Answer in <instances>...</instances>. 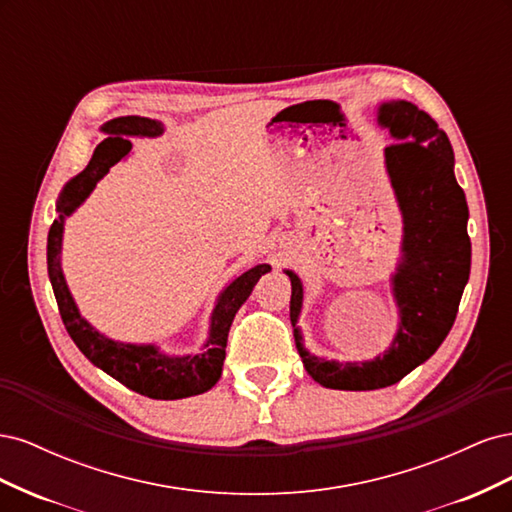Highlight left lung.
Listing matches in <instances>:
<instances>
[{
  "mask_svg": "<svg viewBox=\"0 0 512 512\" xmlns=\"http://www.w3.org/2000/svg\"><path fill=\"white\" fill-rule=\"evenodd\" d=\"M376 117L397 141L384 149V166L404 222L401 256L391 275L399 316L391 346L369 361H335L309 352L297 327L303 282L284 269L292 286L290 320L303 367L318 384L337 391L384 389L425 363L451 331L470 277V211L455 179L451 141L408 100L382 102Z\"/></svg>",
  "mask_w": 512,
  "mask_h": 512,
  "instance_id": "8db88e82",
  "label": "left lung"
}]
</instances>
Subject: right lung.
<instances>
[{"label":"right lung","instance_id":"1","mask_svg":"<svg viewBox=\"0 0 512 512\" xmlns=\"http://www.w3.org/2000/svg\"><path fill=\"white\" fill-rule=\"evenodd\" d=\"M100 132L108 138H104L96 147L94 156H91L81 173L64 185L57 198L59 215L49 230V241H46V265H49V280L59 305L61 320H64L72 342L79 346L87 359L134 393L166 401L207 393L222 378L228 331L235 314L250 297L260 277L269 273L271 267L256 265L226 284L213 305L207 342L196 354H168L156 344L117 342V339L100 333L94 324L81 316L79 305H76L68 288L64 269H61L64 224L66 218H70L89 198V194L96 190L98 181L106 177L108 170L130 156V138L162 136L164 123L149 117L128 115L102 123Z\"/></svg>","mask_w":512,"mask_h":512}]
</instances>
